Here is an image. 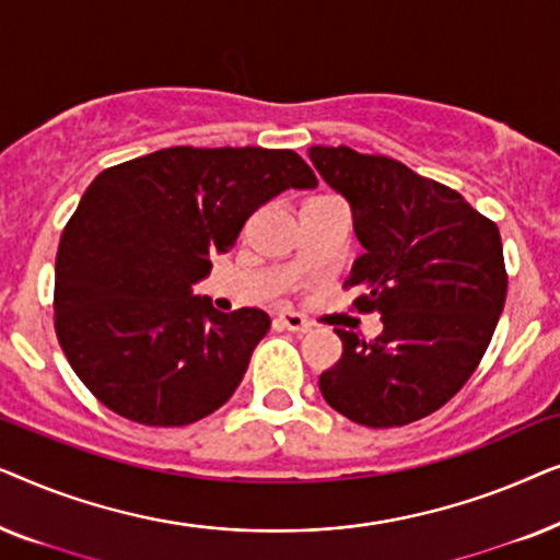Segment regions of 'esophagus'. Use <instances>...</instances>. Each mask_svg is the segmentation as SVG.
I'll return each mask as SVG.
<instances>
[{"instance_id":"esophagus-1","label":"esophagus","mask_w":560,"mask_h":560,"mask_svg":"<svg viewBox=\"0 0 560 560\" xmlns=\"http://www.w3.org/2000/svg\"><path fill=\"white\" fill-rule=\"evenodd\" d=\"M278 320L282 328H288V331H295V334H305L311 331V320L303 316V313H295V311H280L278 313Z\"/></svg>"}]
</instances>
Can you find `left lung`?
<instances>
[{"label": "left lung", "instance_id": "obj_1", "mask_svg": "<svg viewBox=\"0 0 560 560\" xmlns=\"http://www.w3.org/2000/svg\"><path fill=\"white\" fill-rule=\"evenodd\" d=\"M351 203L364 255L343 288L382 334L334 328L341 359L318 377L324 400L366 428L408 425L443 408L477 370L508 298L502 236L458 190L400 160L339 148L308 150Z\"/></svg>", "mask_w": 560, "mask_h": 560}]
</instances>
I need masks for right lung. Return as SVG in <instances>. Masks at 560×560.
I'll return each mask as SVG.
<instances>
[{"mask_svg": "<svg viewBox=\"0 0 560 560\" xmlns=\"http://www.w3.org/2000/svg\"><path fill=\"white\" fill-rule=\"evenodd\" d=\"M316 173L293 150L165 148L94 178L60 234L52 320L60 349L117 416L175 428L219 410L270 328L221 313L190 285L244 221Z\"/></svg>", "mask_w": 560, "mask_h": 560, "instance_id": "right-lung-1", "label": "right lung"}]
</instances>
